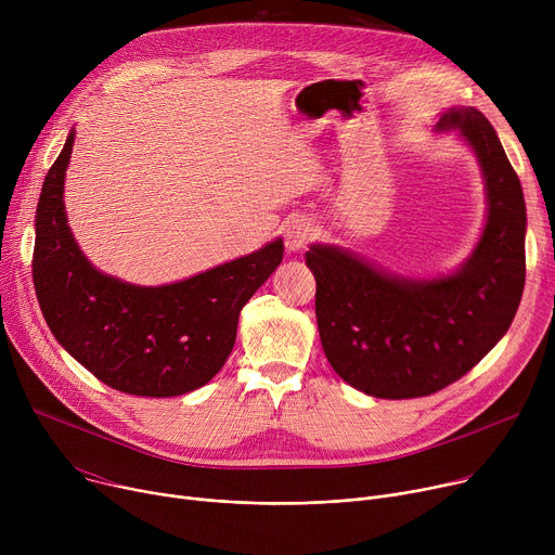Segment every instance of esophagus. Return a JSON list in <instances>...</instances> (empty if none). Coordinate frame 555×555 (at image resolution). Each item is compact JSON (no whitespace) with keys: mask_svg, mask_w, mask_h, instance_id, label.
Returning <instances> with one entry per match:
<instances>
[{"mask_svg":"<svg viewBox=\"0 0 555 555\" xmlns=\"http://www.w3.org/2000/svg\"><path fill=\"white\" fill-rule=\"evenodd\" d=\"M314 234V228L308 219H292L285 225V247L287 251H300Z\"/></svg>","mask_w":555,"mask_h":555,"instance_id":"34e87169","label":"esophagus"}]
</instances>
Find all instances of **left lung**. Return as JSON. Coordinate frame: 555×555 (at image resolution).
Listing matches in <instances>:
<instances>
[{"label":"left lung","instance_id":"8db88e82","mask_svg":"<svg viewBox=\"0 0 555 555\" xmlns=\"http://www.w3.org/2000/svg\"><path fill=\"white\" fill-rule=\"evenodd\" d=\"M436 132H456L485 181V228L456 270L414 279L338 245L306 251L325 357L376 398L429 396L463 378L507 334L525 289V196L493 126L476 108H449Z\"/></svg>","mask_w":555,"mask_h":555}]
</instances>
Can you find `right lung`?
I'll return each mask as SVG.
<instances>
[{
    "label": "right lung",
    "instance_id": "add662e5",
    "mask_svg": "<svg viewBox=\"0 0 555 555\" xmlns=\"http://www.w3.org/2000/svg\"><path fill=\"white\" fill-rule=\"evenodd\" d=\"M73 143L75 130L43 179L35 217L33 281L50 332L113 389L168 398L204 387L230 357L243 306L283 261V238L155 287L99 272L66 217Z\"/></svg>",
    "mask_w": 555,
    "mask_h": 555
}]
</instances>
